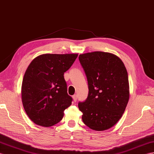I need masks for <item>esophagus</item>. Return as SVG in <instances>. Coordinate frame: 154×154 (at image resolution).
<instances>
[{"mask_svg": "<svg viewBox=\"0 0 154 154\" xmlns=\"http://www.w3.org/2000/svg\"><path fill=\"white\" fill-rule=\"evenodd\" d=\"M72 97H73V101H74V102H76L77 100V96L76 95V94H75V95H73V96H72Z\"/></svg>", "mask_w": 154, "mask_h": 154, "instance_id": "34e87169", "label": "esophagus"}]
</instances>
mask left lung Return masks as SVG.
Wrapping results in <instances>:
<instances>
[{"label": "left lung", "mask_w": 154, "mask_h": 154, "mask_svg": "<svg viewBox=\"0 0 154 154\" xmlns=\"http://www.w3.org/2000/svg\"><path fill=\"white\" fill-rule=\"evenodd\" d=\"M79 60L87 78L88 94L78 107L90 129L104 131L122 116L129 97L128 75L120 58L101 51L80 54Z\"/></svg>", "instance_id": "8db88e82"}]
</instances>
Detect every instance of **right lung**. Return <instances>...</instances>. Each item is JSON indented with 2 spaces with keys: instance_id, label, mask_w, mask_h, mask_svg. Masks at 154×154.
I'll return each mask as SVG.
<instances>
[{
  "instance_id": "1",
  "label": "right lung",
  "mask_w": 154,
  "mask_h": 154,
  "mask_svg": "<svg viewBox=\"0 0 154 154\" xmlns=\"http://www.w3.org/2000/svg\"><path fill=\"white\" fill-rule=\"evenodd\" d=\"M77 54H45L35 58L23 77L21 96L25 111L34 123L50 127L58 123L72 105L64 74Z\"/></svg>"
}]
</instances>
